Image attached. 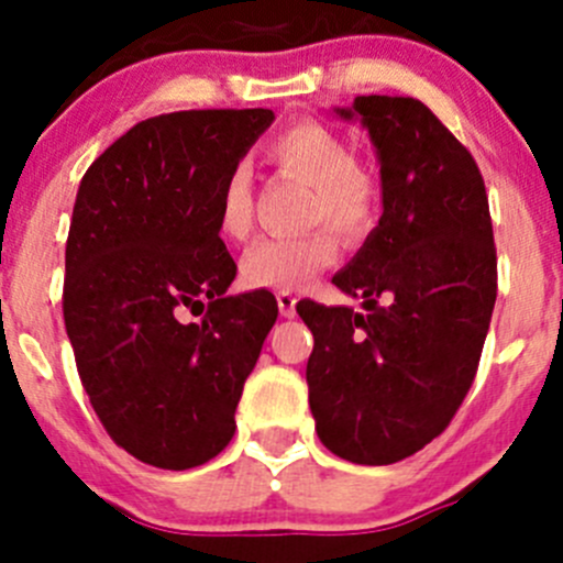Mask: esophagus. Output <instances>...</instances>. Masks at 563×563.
<instances>
[{"label":"esophagus","mask_w":563,"mask_h":563,"mask_svg":"<svg viewBox=\"0 0 563 563\" xmlns=\"http://www.w3.org/2000/svg\"><path fill=\"white\" fill-rule=\"evenodd\" d=\"M277 308H280L283 318H294L297 316V297L288 291H277Z\"/></svg>","instance_id":"esophagus-1"}]
</instances>
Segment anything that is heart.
<instances>
[{
  "label": "heart",
  "mask_w": 563,
  "mask_h": 563,
  "mask_svg": "<svg viewBox=\"0 0 563 563\" xmlns=\"http://www.w3.org/2000/svg\"><path fill=\"white\" fill-rule=\"evenodd\" d=\"M264 157L277 174L308 185L305 223L323 225L299 236L258 240L242 258V277L253 288L297 291L338 258L333 228L349 242L362 240L373 229L382 207V181L356 161L349 139L313 119L294 122L272 135ZM214 220L225 240H245L253 229V185L245 166L225 172L214 198Z\"/></svg>",
  "instance_id": "b5f03b06"
}]
</instances>
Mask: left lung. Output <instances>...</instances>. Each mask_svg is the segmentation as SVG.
<instances>
[{"label":"left lung","mask_w":563,"mask_h":563,"mask_svg":"<svg viewBox=\"0 0 563 563\" xmlns=\"http://www.w3.org/2000/svg\"><path fill=\"white\" fill-rule=\"evenodd\" d=\"M382 163L384 214L332 277L354 308L299 302L313 332L310 411L321 444L389 465L441 435L474 384L496 305L490 207L471 152L413 98L362 95Z\"/></svg>","instance_id":"left-lung-1"}]
</instances>
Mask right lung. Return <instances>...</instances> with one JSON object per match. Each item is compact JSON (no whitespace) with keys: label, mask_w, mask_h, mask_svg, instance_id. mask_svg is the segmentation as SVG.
<instances>
[{"label":"right lung","mask_w":563,"mask_h":563,"mask_svg":"<svg viewBox=\"0 0 563 563\" xmlns=\"http://www.w3.org/2000/svg\"><path fill=\"white\" fill-rule=\"evenodd\" d=\"M272 119L269 108L152 117L78 185L65 247L67 338L95 413L141 463L196 468L236 430L277 302L266 291L225 294L236 264L214 198Z\"/></svg>","instance_id":"obj_1"}]
</instances>
